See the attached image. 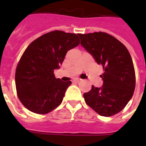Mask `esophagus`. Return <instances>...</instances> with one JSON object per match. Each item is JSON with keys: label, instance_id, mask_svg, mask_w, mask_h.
Wrapping results in <instances>:
<instances>
[{"label": "esophagus", "instance_id": "esophagus-1", "mask_svg": "<svg viewBox=\"0 0 146 146\" xmlns=\"http://www.w3.org/2000/svg\"><path fill=\"white\" fill-rule=\"evenodd\" d=\"M82 80V79H80V78H75V79L73 80V81L76 82H81Z\"/></svg>", "mask_w": 146, "mask_h": 146}]
</instances>
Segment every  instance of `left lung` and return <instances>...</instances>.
I'll use <instances>...</instances> for the list:
<instances>
[{
	"label": "left lung",
	"mask_w": 146,
	"mask_h": 146,
	"mask_svg": "<svg viewBox=\"0 0 146 146\" xmlns=\"http://www.w3.org/2000/svg\"><path fill=\"white\" fill-rule=\"evenodd\" d=\"M81 44L104 70L103 86L83 94L85 102L99 115L111 117L124 108L133 95L136 75L127 48L108 33L79 34Z\"/></svg>",
	"instance_id": "1"
}]
</instances>
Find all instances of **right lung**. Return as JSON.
I'll list each match as a JSON object with an SVG mask.
<instances>
[{
	"instance_id": "obj_1",
	"label": "right lung",
	"mask_w": 146,
	"mask_h": 146,
	"mask_svg": "<svg viewBox=\"0 0 146 146\" xmlns=\"http://www.w3.org/2000/svg\"><path fill=\"white\" fill-rule=\"evenodd\" d=\"M80 44L74 33L53 31L33 41L22 55L16 70L18 98L33 113L45 114L60 104L71 81L56 79L66 52Z\"/></svg>"
}]
</instances>
